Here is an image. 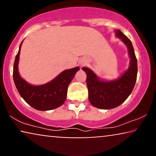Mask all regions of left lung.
I'll return each mask as SVG.
<instances>
[{
    "label": "left lung",
    "mask_w": 156,
    "mask_h": 156,
    "mask_svg": "<svg viewBox=\"0 0 156 156\" xmlns=\"http://www.w3.org/2000/svg\"><path fill=\"white\" fill-rule=\"evenodd\" d=\"M116 35L126 44L131 57L129 69L120 78L112 82H104L99 80L89 68H82L87 74L89 101L94 107L103 109H111L121 105L131 94L137 78V59L131 40L119 30L116 31Z\"/></svg>",
    "instance_id": "1"
}]
</instances>
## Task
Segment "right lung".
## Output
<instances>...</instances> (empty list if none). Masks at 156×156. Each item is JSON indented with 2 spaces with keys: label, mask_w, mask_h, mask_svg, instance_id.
<instances>
[{
  "label": "right lung",
  "mask_w": 156,
  "mask_h": 156,
  "mask_svg": "<svg viewBox=\"0 0 156 156\" xmlns=\"http://www.w3.org/2000/svg\"><path fill=\"white\" fill-rule=\"evenodd\" d=\"M22 42L15 59L12 73L19 94L30 106L37 110L48 111L59 107L65 101L68 86L80 67L65 70L48 84L33 86L21 78L18 73V65Z\"/></svg>",
  "instance_id": "obj_1"
}]
</instances>
